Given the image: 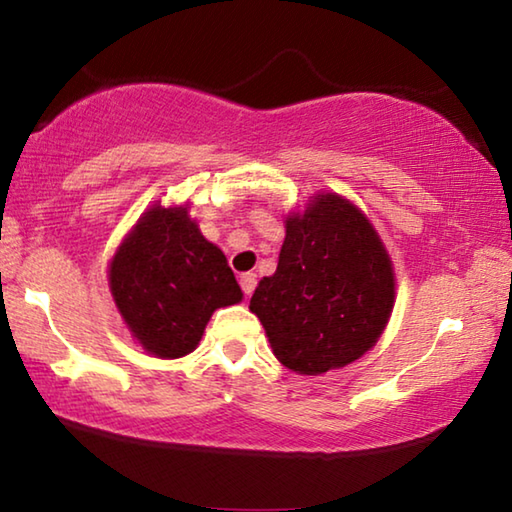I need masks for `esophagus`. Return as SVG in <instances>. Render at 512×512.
Instances as JSON below:
<instances>
[{
    "instance_id": "1",
    "label": "esophagus",
    "mask_w": 512,
    "mask_h": 512,
    "mask_svg": "<svg viewBox=\"0 0 512 512\" xmlns=\"http://www.w3.org/2000/svg\"><path fill=\"white\" fill-rule=\"evenodd\" d=\"M239 284H241V291H244L246 296H250V293H253V289H255V284H257V275L255 273H244L239 277Z\"/></svg>"
}]
</instances>
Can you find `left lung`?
I'll return each mask as SVG.
<instances>
[{
  "label": "left lung",
  "mask_w": 512,
  "mask_h": 512,
  "mask_svg": "<svg viewBox=\"0 0 512 512\" xmlns=\"http://www.w3.org/2000/svg\"><path fill=\"white\" fill-rule=\"evenodd\" d=\"M395 302L391 257L359 207L318 194L287 219L277 271L250 298L273 354L300 375H323L366 354Z\"/></svg>",
  "instance_id": "left-lung-1"
}]
</instances>
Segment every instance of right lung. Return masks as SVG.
<instances>
[{
    "label": "right lung",
    "mask_w": 512,
    "mask_h": 512,
    "mask_svg": "<svg viewBox=\"0 0 512 512\" xmlns=\"http://www.w3.org/2000/svg\"><path fill=\"white\" fill-rule=\"evenodd\" d=\"M108 282L128 329L160 359L196 350L214 309L244 298L228 259L201 235L187 207L144 212L112 257Z\"/></svg>",
    "instance_id": "right-lung-1"
}]
</instances>
